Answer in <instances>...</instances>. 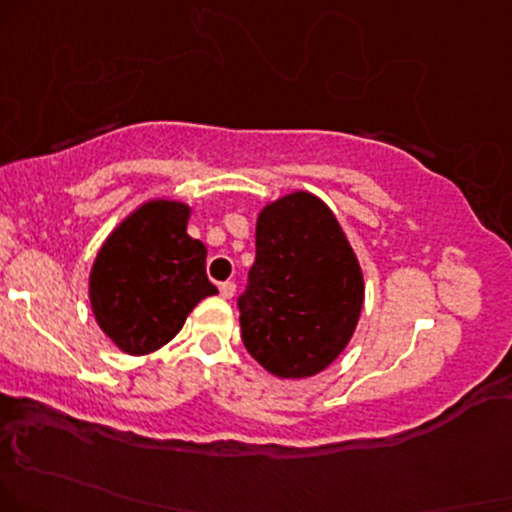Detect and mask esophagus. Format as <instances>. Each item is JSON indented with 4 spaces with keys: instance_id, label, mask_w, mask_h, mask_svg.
Here are the masks:
<instances>
[{
    "instance_id": "34e87169",
    "label": "esophagus",
    "mask_w": 512,
    "mask_h": 512,
    "mask_svg": "<svg viewBox=\"0 0 512 512\" xmlns=\"http://www.w3.org/2000/svg\"><path fill=\"white\" fill-rule=\"evenodd\" d=\"M220 296H223V299H232V296H235V289H237V285L235 282H220Z\"/></svg>"
}]
</instances>
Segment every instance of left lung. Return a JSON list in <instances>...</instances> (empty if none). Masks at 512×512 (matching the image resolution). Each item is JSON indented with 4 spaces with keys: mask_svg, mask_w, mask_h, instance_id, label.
Wrapping results in <instances>:
<instances>
[{
    "mask_svg": "<svg viewBox=\"0 0 512 512\" xmlns=\"http://www.w3.org/2000/svg\"><path fill=\"white\" fill-rule=\"evenodd\" d=\"M363 273L334 213L308 192L273 201L256 223V261L239 294L246 351L277 377L318 375L356 330Z\"/></svg>",
    "mask_w": 512,
    "mask_h": 512,
    "instance_id": "8db88e82",
    "label": "left lung"
}]
</instances>
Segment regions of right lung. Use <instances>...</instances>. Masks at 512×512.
Listing matches in <instances>:
<instances>
[{"instance_id":"right-lung-1","label":"right lung","mask_w":512,"mask_h":512,"mask_svg":"<svg viewBox=\"0 0 512 512\" xmlns=\"http://www.w3.org/2000/svg\"><path fill=\"white\" fill-rule=\"evenodd\" d=\"M187 218L189 206L180 201H147L94 258V318L130 356L161 349L201 299L218 294L206 277V246L187 235Z\"/></svg>"}]
</instances>
